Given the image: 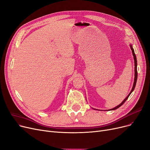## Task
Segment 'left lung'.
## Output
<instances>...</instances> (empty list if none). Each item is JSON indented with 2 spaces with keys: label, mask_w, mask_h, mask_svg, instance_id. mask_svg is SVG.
Here are the masks:
<instances>
[{
  "label": "left lung",
  "mask_w": 150,
  "mask_h": 150,
  "mask_svg": "<svg viewBox=\"0 0 150 150\" xmlns=\"http://www.w3.org/2000/svg\"><path fill=\"white\" fill-rule=\"evenodd\" d=\"M130 47H131V49L132 52V54H133L134 59V65H135V70H134V71H135V77H134V84H133V86H132V90H131V92H130V93L128 94V96L126 97L125 99L120 104V105H118V106H116V107H114L113 108H112V109L108 110H116V109H117V108H118L119 107H120L122 105V104L126 101V100L128 99V97H129V96L131 95V94L132 93V91H133L134 90V89H135V85H136V83H137V61L136 56H135V54L134 50V49H133V48H132L131 45H130Z\"/></svg>",
  "instance_id": "obj_1"
}]
</instances>
